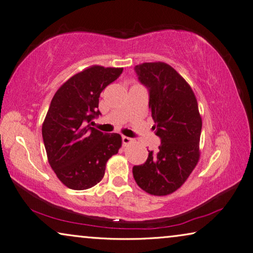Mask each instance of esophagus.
<instances>
[{
  "label": "esophagus",
  "mask_w": 253,
  "mask_h": 253,
  "mask_svg": "<svg viewBox=\"0 0 253 253\" xmlns=\"http://www.w3.org/2000/svg\"><path fill=\"white\" fill-rule=\"evenodd\" d=\"M122 140H123V145H124V146H127L128 143H130V142L133 141V140L131 139V138L126 137V136H123V137H122Z\"/></svg>",
  "instance_id": "obj_1"
}]
</instances>
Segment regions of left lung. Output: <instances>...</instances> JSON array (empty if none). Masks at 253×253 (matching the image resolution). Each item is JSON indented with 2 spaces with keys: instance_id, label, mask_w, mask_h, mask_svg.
<instances>
[{
  "instance_id": "left-lung-1",
  "label": "left lung",
  "mask_w": 253,
  "mask_h": 253,
  "mask_svg": "<svg viewBox=\"0 0 253 253\" xmlns=\"http://www.w3.org/2000/svg\"><path fill=\"white\" fill-rule=\"evenodd\" d=\"M149 91V108L161 145L147 161L132 168L138 186L151 195L165 196L183 185L200 159L202 117L190 84L165 62L135 67Z\"/></svg>"
}]
</instances>
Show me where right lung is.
<instances>
[{"mask_svg":"<svg viewBox=\"0 0 253 253\" xmlns=\"http://www.w3.org/2000/svg\"><path fill=\"white\" fill-rule=\"evenodd\" d=\"M122 72L123 68L91 66L64 82L52 97L42 124V139L49 165L69 189L96 185L107 160L122 147L121 135L91 127L101 114V92Z\"/></svg>","mask_w":253,"mask_h":253,"instance_id":"right-lung-1","label":"right lung"}]
</instances>
